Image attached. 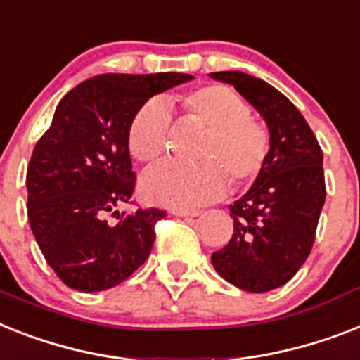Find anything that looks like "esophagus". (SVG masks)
<instances>
[{
	"mask_svg": "<svg viewBox=\"0 0 360 360\" xmlns=\"http://www.w3.org/2000/svg\"><path fill=\"white\" fill-rule=\"evenodd\" d=\"M172 214L175 216H200L201 210L200 209H174L172 210Z\"/></svg>",
	"mask_w": 360,
	"mask_h": 360,
	"instance_id": "34e87169",
	"label": "esophagus"
}]
</instances>
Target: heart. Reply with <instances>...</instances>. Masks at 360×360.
I'll use <instances>...</instances> for the list:
<instances>
[{
  "mask_svg": "<svg viewBox=\"0 0 360 360\" xmlns=\"http://www.w3.org/2000/svg\"><path fill=\"white\" fill-rule=\"evenodd\" d=\"M186 118L205 127L198 150L201 162L192 166L162 162L146 172L140 192L159 205L190 209L218 200L233 186L251 185L270 155V131L251 116L246 99L224 84H203L175 96ZM172 118L165 105L146 101L127 127V150L140 165L162 157L170 142Z\"/></svg>",
  "mask_w": 360,
  "mask_h": 360,
  "instance_id": "obj_1",
  "label": "heart"
}]
</instances>
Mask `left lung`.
I'll return each mask as SVG.
<instances>
[{
  "label": "left lung",
  "mask_w": 360,
  "mask_h": 360,
  "mask_svg": "<svg viewBox=\"0 0 360 360\" xmlns=\"http://www.w3.org/2000/svg\"><path fill=\"white\" fill-rule=\"evenodd\" d=\"M262 114L271 148L248 194L229 205L235 231L212 253L226 281L246 292H268L288 283L311 253L326 201L323 155L303 114L271 84L244 72H214Z\"/></svg>",
  "instance_id": "obj_1"
}]
</instances>
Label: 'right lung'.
<instances>
[{
  "mask_svg": "<svg viewBox=\"0 0 360 360\" xmlns=\"http://www.w3.org/2000/svg\"><path fill=\"white\" fill-rule=\"evenodd\" d=\"M194 79L162 72L90 77L60 99L27 166V216L44 259L79 292L125 281L150 257L162 209H139L109 224L116 205L133 203L127 127L151 98ZM114 216V214H112Z\"/></svg>",
  "mask_w": 360,
  "mask_h": 360,
  "instance_id": "add662e5",
  "label": "right lung"
}]
</instances>
